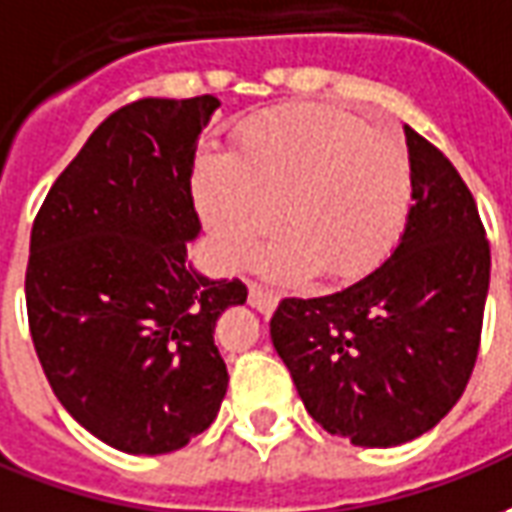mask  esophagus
Instances as JSON below:
<instances>
[{
  "mask_svg": "<svg viewBox=\"0 0 512 512\" xmlns=\"http://www.w3.org/2000/svg\"><path fill=\"white\" fill-rule=\"evenodd\" d=\"M277 302H280V296L274 291H268V288L257 285V282L249 285V305L255 307V310H260V313H271V310L277 307Z\"/></svg>",
  "mask_w": 512,
  "mask_h": 512,
  "instance_id": "esophagus-1",
  "label": "esophagus"
}]
</instances>
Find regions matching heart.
Masks as SVG:
<instances>
[{
    "label": "heart",
    "instance_id": "1",
    "mask_svg": "<svg viewBox=\"0 0 512 512\" xmlns=\"http://www.w3.org/2000/svg\"><path fill=\"white\" fill-rule=\"evenodd\" d=\"M194 199L221 255L252 260L280 207L288 235L263 266L277 280L352 282L388 260L410 219L413 166L393 132L324 105H288L249 119L235 152L194 166Z\"/></svg>",
    "mask_w": 512,
    "mask_h": 512
}]
</instances>
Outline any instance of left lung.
Listing matches in <instances>:
<instances>
[{
	"label": "left lung",
	"mask_w": 512,
	"mask_h": 512,
	"mask_svg": "<svg viewBox=\"0 0 512 512\" xmlns=\"http://www.w3.org/2000/svg\"><path fill=\"white\" fill-rule=\"evenodd\" d=\"M413 207L385 263L268 321L307 413L330 435L388 449L424 435L466 391L491 282V246L463 177L405 124Z\"/></svg>",
	"instance_id": "left-lung-1"
}]
</instances>
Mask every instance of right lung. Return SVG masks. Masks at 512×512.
Masks as SVG:
<instances>
[{"label":"right lung","instance_id":"add662e5","mask_svg":"<svg viewBox=\"0 0 512 512\" xmlns=\"http://www.w3.org/2000/svg\"><path fill=\"white\" fill-rule=\"evenodd\" d=\"M216 96L138 99L110 113L32 221L27 318L60 405L127 455H166L202 435L227 393L216 321L241 280L185 263L191 196Z\"/></svg>","mask_w":512,"mask_h":512}]
</instances>
